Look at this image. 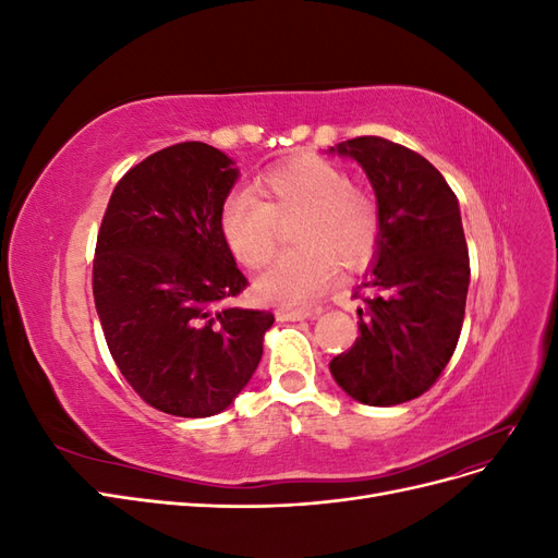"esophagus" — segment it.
Wrapping results in <instances>:
<instances>
[{"instance_id":"1","label":"esophagus","mask_w":558,"mask_h":558,"mask_svg":"<svg viewBox=\"0 0 558 558\" xmlns=\"http://www.w3.org/2000/svg\"><path fill=\"white\" fill-rule=\"evenodd\" d=\"M316 312H312V310H277V318L279 320H305V318H310V316H314Z\"/></svg>"}]
</instances>
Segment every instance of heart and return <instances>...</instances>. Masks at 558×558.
<instances>
[{
  "label": "heart",
  "mask_w": 558,
  "mask_h": 558,
  "mask_svg": "<svg viewBox=\"0 0 558 558\" xmlns=\"http://www.w3.org/2000/svg\"><path fill=\"white\" fill-rule=\"evenodd\" d=\"M256 194L234 193L221 207L223 240L246 267H263L279 242V223H291L286 251L256 281L263 300L305 307L324 295L337 275L363 269L381 240L377 199L351 183L344 167L300 158L256 181Z\"/></svg>",
  "instance_id": "b5f03b06"
}]
</instances>
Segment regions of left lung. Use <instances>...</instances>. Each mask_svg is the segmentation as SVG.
Wrapping results in <instances>:
<instances>
[{
	"instance_id": "obj_1",
	"label": "left lung",
	"mask_w": 558,
	"mask_h": 558,
	"mask_svg": "<svg viewBox=\"0 0 558 558\" xmlns=\"http://www.w3.org/2000/svg\"><path fill=\"white\" fill-rule=\"evenodd\" d=\"M335 150V148H330ZM373 183L381 214L377 265L361 298L359 337L330 373L363 404L391 408L424 396L453 356L465 316L470 258L459 199L416 150L381 137L337 144ZM363 288L373 296L360 295Z\"/></svg>"
}]
</instances>
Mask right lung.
Instances as JSON below:
<instances>
[{
    "instance_id": "1",
    "label": "right lung",
    "mask_w": 558,
    "mask_h": 558,
    "mask_svg": "<svg viewBox=\"0 0 558 558\" xmlns=\"http://www.w3.org/2000/svg\"><path fill=\"white\" fill-rule=\"evenodd\" d=\"M221 150L183 142L116 183L97 232L93 295L111 356L146 404L202 418L248 384L275 314L226 307L248 281L221 232L238 181Z\"/></svg>"
}]
</instances>
